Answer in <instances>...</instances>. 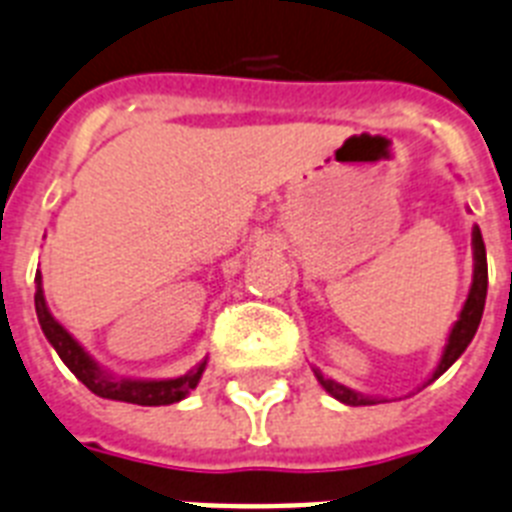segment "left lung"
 Listing matches in <instances>:
<instances>
[{"label":"left lung","instance_id":"obj_1","mask_svg":"<svg viewBox=\"0 0 512 512\" xmlns=\"http://www.w3.org/2000/svg\"><path fill=\"white\" fill-rule=\"evenodd\" d=\"M471 244H473V284H471V292H468V299H465L463 310H460L458 321L452 326L450 336H447V344H444L442 357H439V363H436L434 373L426 384L436 381V378L442 376L447 368H450L455 360L465 352V347L471 344V339L476 336V328L481 323V315H484V302H486V286H489V273H486V249H484V239H481V231L479 226H473V234H471ZM315 378L321 381V386L326 389L334 400L344 402V405H376L381 402L378 397H368V394H360L350 386L339 384L334 378H326L318 368H313ZM423 384V386H426Z\"/></svg>","mask_w":512,"mask_h":512}]
</instances>
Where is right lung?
<instances>
[{
    "label": "right lung",
    "instance_id": "1",
    "mask_svg": "<svg viewBox=\"0 0 512 512\" xmlns=\"http://www.w3.org/2000/svg\"><path fill=\"white\" fill-rule=\"evenodd\" d=\"M33 302H36V315H39V326L47 336V342L52 344L54 352L60 355V360L70 368V373L86 384V389L97 394V397H105V400H118V402H131V405H173V402H181L184 397H189L191 389H197L199 378L205 373L207 360H202L199 365H194L189 373L178 378H126L115 376V373L105 371L102 365L83 350L81 344L73 339L68 328L62 323L54 321V315L49 313L47 299H44V289H41V273H36V294H33Z\"/></svg>",
    "mask_w": 512,
    "mask_h": 512
}]
</instances>
